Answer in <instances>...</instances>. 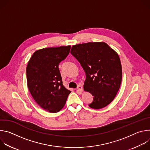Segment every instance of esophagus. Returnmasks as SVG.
<instances>
[{"mask_svg": "<svg viewBox=\"0 0 150 150\" xmlns=\"http://www.w3.org/2000/svg\"><path fill=\"white\" fill-rule=\"evenodd\" d=\"M77 89H78V90L79 91H80V92H82V91H83V90H82V87L81 85H78Z\"/></svg>", "mask_w": 150, "mask_h": 150, "instance_id": "obj_1", "label": "esophagus"}]
</instances>
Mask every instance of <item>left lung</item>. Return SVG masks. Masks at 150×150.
Here are the masks:
<instances>
[{
  "label": "left lung",
  "mask_w": 150,
  "mask_h": 150,
  "mask_svg": "<svg viewBox=\"0 0 150 150\" xmlns=\"http://www.w3.org/2000/svg\"><path fill=\"white\" fill-rule=\"evenodd\" d=\"M71 54L86 74L83 90L93 96L89 106L100 109L109 104L119 90L122 70L118 54L104 42L73 45Z\"/></svg>",
  "instance_id": "1"
}]
</instances>
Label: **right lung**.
I'll list each match as a JSON object with an SVG mask.
<instances>
[{
    "instance_id": "obj_1",
    "label": "right lung",
    "mask_w": 150,
    "mask_h": 150,
    "mask_svg": "<svg viewBox=\"0 0 150 150\" xmlns=\"http://www.w3.org/2000/svg\"><path fill=\"white\" fill-rule=\"evenodd\" d=\"M71 46L44 48L35 51L27 67L29 91L35 102L50 113L59 112L71 92L63 86L58 68L69 54Z\"/></svg>"
}]
</instances>
